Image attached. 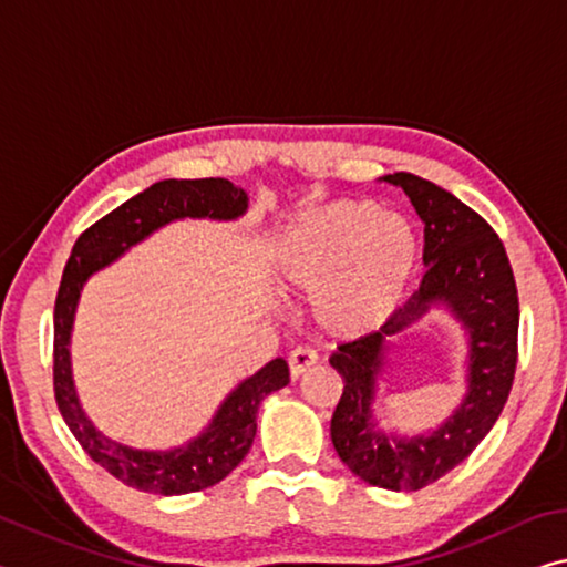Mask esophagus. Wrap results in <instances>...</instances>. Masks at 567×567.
I'll return each mask as SVG.
<instances>
[{"label":"esophagus","mask_w":567,"mask_h":567,"mask_svg":"<svg viewBox=\"0 0 567 567\" xmlns=\"http://www.w3.org/2000/svg\"><path fill=\"white\" fill-rule=\"evenodd\" d=\"M287 365H290L292 379H300L302 373H308L310 368L318 365V353L310 346H298L287 355Z\"/></svg>","instance_id":"obj_1"}]
</instances>
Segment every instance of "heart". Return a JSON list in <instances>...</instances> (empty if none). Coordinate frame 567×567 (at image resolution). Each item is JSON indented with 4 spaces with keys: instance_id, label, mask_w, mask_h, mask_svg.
Masks as SVG:
<instances>
[{
    "instance_id": "b5f03b06",
    "label": "heart",
    "mask_w": 567,
    "mask_h": 567,
    "mask_svg": "<svg viewBox=\"0 0 567 567\" xmlns=\"http://www.w3.org/2000/svg\"><path fill=\"white\" fill-rule=\"evenodd\" d=\"M416 259L409 219L375 202L343 199L300 214L282 231L275 275L287 290L318 295L316 310L328 330L361 336L396 312Z\"/></svg>"
}]
</instances>
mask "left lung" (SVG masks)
<instances>
[{"mask_svg":"<svg viewBox=\"0 0 567 567\" xmlns=\"http://www.w3.org/2000/svg\"><path fill=\"white\" fill-rule=\"evenodd\" d=\"M403 188L424 221L419 290L368 336L338 346L330 358L343 396L330 421L332 446L355 477L373 487L416 492L442 480L470 456L505 409L517 368L519 302L505 245L477 212L426 178L383 176ZM434 303H444L471 338L467 396L445 424L416 437L385 435L372 421L374 385L390 349L385 337L405 329Z\"/></svg>","mask_w":567,"mask_h":567,"instance_id":"8db88e82","label":"left lung"}]
</instances>
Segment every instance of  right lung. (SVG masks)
<instances>
[{
	"instance_id": "add662e5",
	"label": "right lung",
	"mask_w": 567,
	"mask_h": 567,
	"mask_svg": "<svg viewBox=\"0 0 567 567\" xmlns=\"http://www.w3.org/2000/svg\"><path fill=\"white\" fill-rule=\"evenodd\" d=\"M247 204L245 188L227 178H164L85 229L62 272L55 300V361H52L58 409L90 460L133 489L174 497L221 482L247 456L257 434L259 403L290 383V368L285 358H275L259 368L224 399L212 424L184 446L148 452V449L118 444L93 426L75 393L73 368H70V332H73L80 290L90 275L115 262L133 245L166 224L178 219L231 221L247 212Z\"/></svg>"
}]
</instances>
